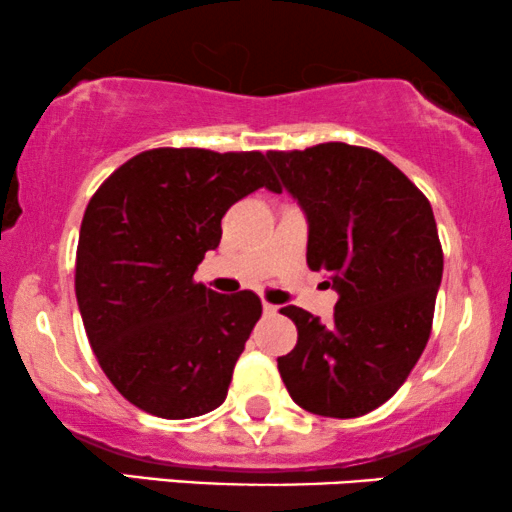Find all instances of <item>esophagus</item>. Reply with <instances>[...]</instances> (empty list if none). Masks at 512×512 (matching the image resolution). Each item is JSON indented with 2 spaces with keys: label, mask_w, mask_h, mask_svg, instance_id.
<instances>
[{
  "label": "esophagus",
  "mask_w": 512,
  "mask_h": 512,
  "mask_svg": "<svg viewBox=\"0 0 512 512\" xmlns=\"http://www.w3.org/2000/svg\"><path fill=\"white\" fill-rule=\"evenodd\" d=\"M262 309H264V314H269V316L276 314V307H274V304H269V302H262Z\"/></svg>",
  "instance_id": "obj_1"
}]
</instances>
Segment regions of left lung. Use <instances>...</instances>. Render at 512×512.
Segmentation results:
<instances>
[{
    "label": "left lung",
    "instance_id": "8db88e82",
    "mask_svg": "<svg viewBox=\"0 0 512 512\" xmlns=\"http://www.w3.org/2000/svg\"><path fill=\"white\" fill-rule=\"evenodd\" d=\"M267 158L307 215L309 269L340 295L331 323L281 309L297 345L278 357V373L304 411L364 416L404 385L428 345L444 269L430 200L371 148L328 141Z\"/></svg>",
    "mask_w": 512,
    "mask_h": 512
}]
</instances>
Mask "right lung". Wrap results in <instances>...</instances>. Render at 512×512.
<instances>
[{
    "instance_id": "add662e5",
    "label": "right lung",
    "mask_w": 512,
    "mask_h": 512,
    "mask_svg": "<svg viewBox=\"0 0 512 512\" xmlns=\"http://www.w3.org/2000/svg\"><path fill=\"white\" fill-rule=\"evenodd\" d=\"M278 191L260 151L153 148L120 165L84 210L75 295L84 331L122 397L158 418H196L226 399L262 316L252 290L193 281L222 217L257 189Z\"/></svg>"
}]
</instances>
